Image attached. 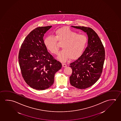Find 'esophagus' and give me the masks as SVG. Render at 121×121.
<instances>
[{
  "label": "esophagus",
  "instance_id": "34e87169",
  "mask_svg": "<svg viewBox=\"0 0 121 121\" xmlns=\"http://www.w3.org/2000/svg\"><path fill=\"white\" fill-rule=\"evenodd\" d=\"M62 67H67V65H66L65 64H62Z\"/></svg>",
  "mask_w": 121,
  "mask_h": 121
}]
</instances>
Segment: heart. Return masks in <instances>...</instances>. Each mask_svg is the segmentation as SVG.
Listing matches in <instances>:
<instances>
[{
    "label": "heart",
    "mask_w": 121,
    "mask_h": 121,
    "mask_svg": "<svg viewBox=\"0 0 121 121\" xmlns=\"http://www.w3.org/2000/svg\"><path fill=\"white\" fill-rule=\"evenodd\" d=\"M57 41L62 43L63 49L60 52L58 59L65 62L70 58L75 60L83 53L87 42V37L83 34H78L67 27L56 30L54 36H48L44 40V45L52 53L56 54L59 50Z\"/></svg>",
    "instance_id": "heart-1"
}]
</instances>
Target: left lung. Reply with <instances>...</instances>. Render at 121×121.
<instances>
[{
  "instance_id": "1",
  "label": "left lung",
  "mask_w": 121,
  "mask_h": 121,
  "mask_svg": "<svg viewBox=\"0 0 121 121\" xmlns=\"http://www.w3.org/2000/svg\"><path fill=\"white\" fill-rule=\"evenodd\" d=\"M71 26L82 30L88 37L85 50L69 65L73 71L69 77L70 84L78 89H85L94 85L101 76L105 61V49L99 36L92 29Z\"/></svg>"
}]
</instances>
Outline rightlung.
<instances>
[{
  "mask_svg": "<svg viewBox=\"0 0 121 121\" xmlns=\"http://www.w3.org/2000/svg\"><path fill=\"white\" fill-rule=\"evenodd\" d=\"M52 27H39L33 30L24 40L19 52L23 78L28 85L36 90L51 87L54 83L55 74L62 67L44 45V34Z\"/></svg>",
  "mask_w": 121,
  "mask_h": 121,
  "instance_id": "add662e5",
  "label": "right lung"
}]
</instances>
